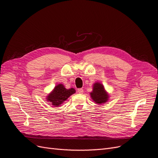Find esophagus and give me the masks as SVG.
Masks as SVG:
<instances>
[{
    "label": "esophagus",
    "mask_w": 158,
    "mask_h": 158,
    "mask_svg": "<svg viewBox=\"0 0 158 158\" xmlns=\"http://www.w3.org/2000/svg\"><path fill=\"white\" fill-rule=\"evenodd\" d=\"M78 92L79 94H83L84 89H83L82 88H79V89H78Z\"/></svg>",
    "instance_id": "esophagus-1"
}]
</instances>
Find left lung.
<instances>
[{
	"label": "left lung",
	"mask_w": 158,
	"mask_h": 158,
	"mask_svg": "<svg viewBox=\"0 0 158 158\" xmlns=\"http://www.w3.org/2000/svg\"><path fill=\"white\" fill-rule=\"evenodd\" d=\"M93 101L98 105L106 103L109 98V95L104 88V85L99 82L93 84L92 92L89 94Z\"/></svg>",
	"instance_id": "1"
}]
</instances>
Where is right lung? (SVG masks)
Returning a JSON list of instances; mask_svg holds the SVG:
<instances>
[{
    "mask_svg": "<svg viewBox=\"0 0 158 158\" xmlns=\"http://www.w3.org/2000/svg\"><path fill=\"white\" fill-rule=\"evenodd\" d=\"M76 90L74 88L66 89L63 84H57L47 96L46 100L54 107H59Z\"/></svg>",
    "mask_w": 158,
    "mask_h": 158,
    "instance_id": "obj_1",
    "label": "right lung"
}]
</instances>
